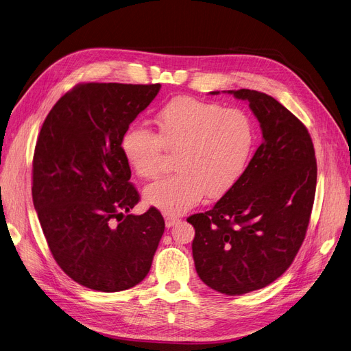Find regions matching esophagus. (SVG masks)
I'll use <instances>...</instances> for the list:
<instances>
[{
	"label": "esophagus",
	"mask_w": 351,
	"mask_h": 351,
	"mask_svg": "<svg viewBox=\"0 0 351 351\" xmlns=\"http://www.w3.org/2000/svg\"><path fill=\"white\" fill-rule=\"evenodd\" d=\"M180 220L178 219V217H175V216H167L165 217V224H167V227L168 228H171V227H173L175 224H178Z\"/></svg>",
	"instance_id": "esophagus-1"
}]
</instances>
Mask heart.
<instances>
[{
  "label": "heart",
  "instance_id": "b5f03b06",
  "mask_svg": "<svg viewBox=\"0 0 351 351\" xmlns=\"http://www.w3.org/2000/svg\"><path fill=\"white\" fill-rule=\"evenodd\" d=\"M158 134L144 125H131L121 149L134 172L152 179L160 172L165 151L178 152L176 173L162 178L144 191L145 202L167 215H180L204 195L217 199L241 179L255 143L250 115L212 101L176 97L156 117Z\"/></svg>",
  "mask_w": 351,
  "mask_h": 351
}]
</instances>
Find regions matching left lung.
I'll use <instances>...</instances> for the list:
<instances>
[{
    "label": "left lung",
    "mask_w": 351,
    "mask_h": 351,
    "mask_svg": "<svg viewBox=\"0 0 351 351\" xmlns=\"http://www.w3.org/2000/svg\"><path fill=\"white\" fill-rule=\"evenodd\" d=\"M227 93L248 101L263 144L234 188L188 223L197 275L234 296L269 285L291 267L309 226L317 165L306 127L288 108L256 90Z\"/></svg>",
    "instance_id": "obj_1"
}]
</instances>
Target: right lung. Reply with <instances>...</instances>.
Returning a JSON list of instances; mask_svg holds the SVG:
<instances>
[{"instance_id": "right-lung-1", "label": "right lung", "mask_w": 351, "mask_h": 351, "mask_svg": "<svg viewBox=\"0 0 351 351\" xmlns=\"http://www.w3.org/2000/svg\"><path fill=\"white\" fill-rule=\"evenodd\" d=\"M159 90V83H82L59 99L40 128L34 206L55 261L86 288L125 291L151 269L165 221L155 207L130 215L139 195L121 139Z\"/></svg>"}]
</instances>
